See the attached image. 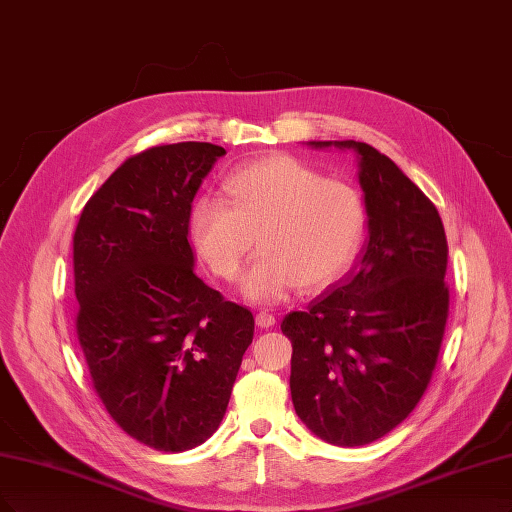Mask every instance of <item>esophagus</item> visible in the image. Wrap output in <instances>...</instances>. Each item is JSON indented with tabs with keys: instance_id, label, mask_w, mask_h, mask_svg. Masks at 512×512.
I'll return each mask as SVG.
<instances>
[{
	"instance_id": "esophagus-1",
	"label": "esophagus",
	"mask_w": 512,
	"mask_h": 512,
	"mask_svg": "<svg viewBox=\"0 0 512 512\" xmlns=\"http://www.w3.org/2000/svg\"><path fill=\"white\" fill-rule=\"evenodd\" d=\"M275 315L273 313H269V311H260V313H256V326H260V328H273L275 326Z\"/></svg>"
}]
</instances>
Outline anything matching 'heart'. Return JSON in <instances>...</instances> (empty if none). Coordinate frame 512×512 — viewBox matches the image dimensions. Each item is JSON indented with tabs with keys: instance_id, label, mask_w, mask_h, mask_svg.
<instances>
[{
	"instance_id": "obj_1",
	"label": "heart",
	"mask_w": 512,
	"mask_h": 512,
	"mask_svg": "<svg viewBox=\"0 0 512 512\" xmlns=\"http://www.w3.org/2000/svg\"><path fill=\"white\" fill-rule=\"evenodd\" d=\"M226 201L203 195L188 218L192 248L209 271L235 281L254 252L260 258L241 281L256 305H277L298 288L320 292L354 262L366 205L356 186L324 178L288 154H269L231 173Z\"/></svg>"
}]
</instances>
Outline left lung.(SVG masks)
Masks as SVG:
<instances>
[{
  "mask_svg": "<svg viewBox=\"0 0 512 512\" xmlns=\"http://www.w3.org/2000/svg\"><path fill=\"white\" fill-rule=\"evenodd\" d=\"M307 146L356 152L368 241L354 269L281 322L290 392L317 438L360 447L407 419L430 383L449 313L447 237L392 158L354 139Z\"/></svg>",
  "mask_w": 512,
  "mask_h": 512,
  "instance_id": "left-lung-1",
  "label": "left lung"
}]
</instances>
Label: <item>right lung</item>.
I'll return each mask as SVG.
<instances>
[{
	"label": "right lung",
	"mask_w": 512,
	"mask_h": 512,
	"mask_svg": "<svg viewBox=\"0 0 512 512\" xmlns=\"http://www.w3.org/2000/svg\"><path fill=\"white\" fill-rule=\"evenodd\" d=\"M226 150L207 142L131 156L84 205L74 233L76 330L93 387L116 424L158 451L214 434L254 315L195 273L188 218Z\"/></svg>",
	"instance_id": "add662e5"
}]
</instances>
